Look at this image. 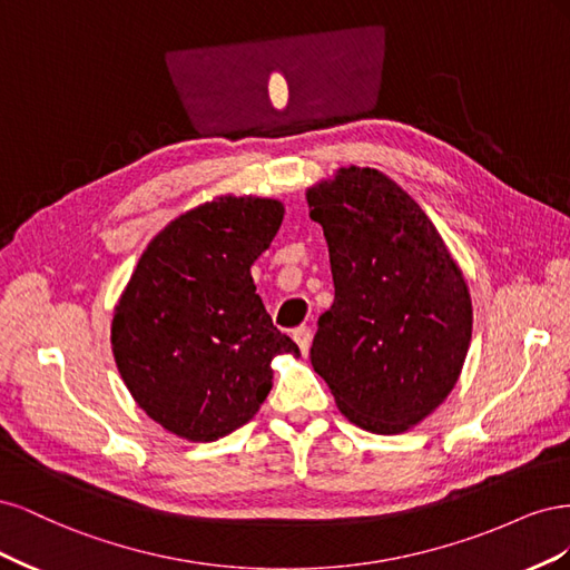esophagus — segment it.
<instances>
[{
  "instance_id": "esophagus-1",
  "label": "esophagus",
  "mask_w": 570,
  "mask_h": 570,
  "mask_svg": "<svg viewBox=\"0 0 570 570\" xmlns=\"http://www.w3.org/2000/svg\"><path fill=\"white\" fill-rule=\"evenodd\" d=\"M292 337H295V342L299 344L302 354H306L308 347H312L314 333H312V327H308V325H299V327H295V331H292Z\"/></svg>"
}]
</instances>
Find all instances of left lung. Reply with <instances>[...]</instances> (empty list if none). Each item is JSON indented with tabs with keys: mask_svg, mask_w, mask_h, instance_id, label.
I'll return each mask as SVG.
<instances>
[{
	"mask_svg": "<svg viewBox=\"0 0 570 570\" xmlns=\"http://www.w3.org/2000/svg\"><path fill=\"white\" fill-rule=\"evenodd\" d=\"M306 202L335 283L312 366L352 423L404 433L459 381L473 331L469 285L433 220L381 170L340 168Z\"/></svg>",
	"mask_w": 570,
	"mask_h": 570,
	"instance_id": "1",
	"label": "left lung"
}]
</instances>
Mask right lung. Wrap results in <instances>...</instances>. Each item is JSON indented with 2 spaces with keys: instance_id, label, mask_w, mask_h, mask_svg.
I'll return each instance as SVG.
<instances>
[{
  "instance_id": "1",
  "label": "right lung",
  "mask_w": 570,
  "mask_h": 570,
  "mask_svg": "<svg viewBox=\"0 0 570 570\" xmlns=\"http://www.w3.org/2000/svg\"><path fill=\"white\" fill-rule=\"evenodd\" d=\"M283 214L275 199L218 197L170 220L137 262L114 312V358L137 406L168 433L226 438L268 396L271 358L299 356L249 273Z\"/></svg>"
}]
</instances>
